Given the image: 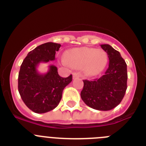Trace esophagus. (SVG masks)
<instances>
[{
    "label": "esophagus",
    "instance_id": "esophagus-1",
    "mask_svg": "<svg viewBox=\"0 0 146 146\" xmlns=\"http://www.w3.org/2000/svg\"><path fill=\"white\" fill-rule=\"evenodd\" d=\"M80 77L79 73H77V72H74L73 74V79H76V78H78V77Z\"/></svg>",
    "mask_w": 146,
    "mask_h": 146
}]
</instances>
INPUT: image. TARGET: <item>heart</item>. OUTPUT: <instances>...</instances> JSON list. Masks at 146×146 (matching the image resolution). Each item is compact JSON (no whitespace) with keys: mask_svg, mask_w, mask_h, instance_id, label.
Masks as SVG:
<instances>
[{"mask_svg":"<svg viewBox=\"0 0 146 146\" xmlns=\"http://www.w3.org/2000/svg\"><path fill=\"white\" fill-rule=\"evenodd\" d=\"M66 62L74 68H83L85 74L95 76L100 74L108 63V55L102 50L91 47H78L68 50Z\"/></svg>","mask_w":146,"mask_h":146,"instance_id":"heart-1","label":"heart"}]
</instances>
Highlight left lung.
<instances>
[{
    "instance_id": "left-lung-1",
    "label": "left lung",
    "mask_w": 146,
    "mask_h": 146,
    "mask_svg": "<svg viewBox=\"0 0 146 146\" xmlns=\"http://www.w3.org/2000/svg\"><path fill=\"white\" fill-rule=\"evenodd\" d=\"M109 58L105 74L94 80H84L81 99L98 110H110L122 101L127 88V66L118 51L109 44H101Z\"/></svg>"
}]
</instances>
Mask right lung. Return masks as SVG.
I'll use <instances>...</instances> for the list:
<instances>
[{"mask_svg": "<svg viewBox=\"0 0 146 146\" xmlns=\"http://www.w3.org/2000/svg\"><path fill=\"white\" fill-rule=\"evenodd\" d=\"M60 44L47 42L28 52L20 66L18 76V91L27 107L36 113H44L55 109L62 98L64 88L72 80V75L61 77L58 68L49 66L46 73L38 72L40 63L55 59Z\"/></svg>", "mask_w": 146, "mask_h": 146, "instance_id": "1", "label": "right lung"}]
</instances>
